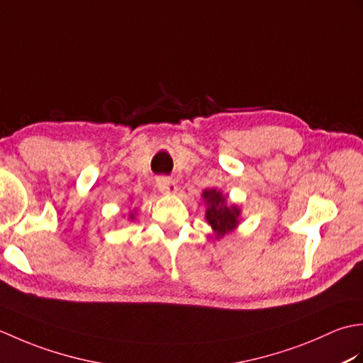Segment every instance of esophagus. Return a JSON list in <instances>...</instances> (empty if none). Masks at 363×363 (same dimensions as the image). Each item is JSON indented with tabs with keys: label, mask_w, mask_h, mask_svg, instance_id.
I'll list each match as a JSON object with an SVG mask.
<instances>
[{
	"label": "esophagus",
	"mask_w": 363,
	"mask_h": 363,
	"mask_svg": "<svg viewBox=\"0 0 363 363\" xmlns=\"http://www.w3.org/2000/svg\"><path fill=\"white\" fill-rule=\"evenodd\" d=\"M157 189L162 194H176L177 191V184L172 177H159L157 179Z\"/></svg>",
	"instance_id": "34e87169"
}]
</instances>
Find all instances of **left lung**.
<instances>
[{"mask_svg": "<svg viewBox=\"0 0 363 363\" xmlns=\"http://www.w3.org/2000/svg\"><path fill=\"white\" fill-rule=\"evenodd\" d=\"M203 199L207 206L206 220L209 223L215 238H221L238 226L240 221V209L235 204H226V196L217 189L204 190Z\"/></svg>", "mask_w": 363, "mask_h": 363, "instance_id": "8db88e82", "label": "left lung"}]
</instances>
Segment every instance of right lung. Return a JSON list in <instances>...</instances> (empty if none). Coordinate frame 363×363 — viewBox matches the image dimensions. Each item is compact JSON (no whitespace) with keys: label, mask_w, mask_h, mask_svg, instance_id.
<instances>
[{"label":"right lung","mask_w":363,"mask_h":363,"mask_svg":"<svg viewBox=\"0 0 363 363\" xmlns=\"http://www.w3.org/2000/svg\"><path fill=\"white\" fill-rule=\"evenodd\" d=\"M130 218H134V215H130Z\"/></svg>","instance_id":"add662e5"}]
</instances>
